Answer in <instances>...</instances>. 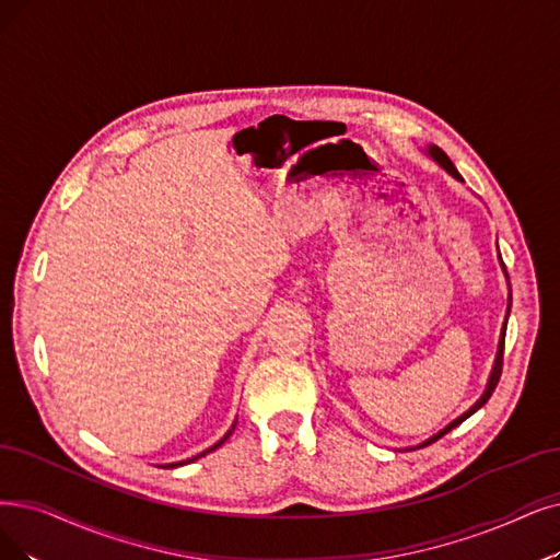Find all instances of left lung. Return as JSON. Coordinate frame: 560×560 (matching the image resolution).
I'll return each instance as SVG.
<instances>
[{"mask_svg":"<svg viewBox=\"0 0 560 560\" xmlns=\"http://www.w3.org/2000/svg\"><path fill=\"white\" fill-rule=\"evenodd\" d=\"M430 153H432V159L445 170V172H448V174H453L455 178H459V182H462V174L457 172V167L453 165V161L448 159V155H445L439 147H430ZM510 307V305H508ZM503 345H505V328H503V335H501V345H499V353H497V363H494V372H491V376H489V384H487V390H485V395L476 401V405L471 407V409H468L464 416H459L455 422H451L448 424V428H445L443 432H439L436 436H432L428 443H422V445H430V443H434V441H439L441 436H445V434H448L453 428H457V424H462L468 416H471V413H476L482 405H487V399L491 397V393H494V388L499 386V378H501V370H503ZM422 445H420V448H422Z\"/></svg>","mask_w":560,"mask_h":560,"instance_id":"left-lung-1","label":"left lung"}]
</instances>
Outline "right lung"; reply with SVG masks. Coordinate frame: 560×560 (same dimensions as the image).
Returning a JSON list of instances; mask_svg holds the SVG:
<instances>
[{
    "label": "right lung",
    "mask_w": 560,
    "mask_h": 560,
    "mask_svg": "<svg viewBox=\"0 0 560 560\" xmlns=\"http://www.w3.org/2000/svg\"><path fill=\"white\" fill-rule=\"evenodd\" d=\"M230 434H232V432H230ZM230 434H228V436H225V439H230ZM225 439H222V441H218V443H215V445H213V448H209V451H205V453H202V455H207V453H211V451H215V448H218V445H222V443H225ZM202 455H197V457H202ZM197 457H192V459H186V462H178V464H167V466H170V468H174V466H182V464H190V462H195V459H197Z\"/></svg>",
    "instance_id": "obj_1"
}]
</instances>
